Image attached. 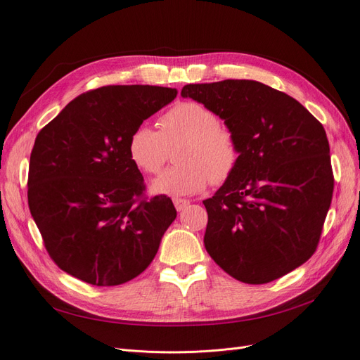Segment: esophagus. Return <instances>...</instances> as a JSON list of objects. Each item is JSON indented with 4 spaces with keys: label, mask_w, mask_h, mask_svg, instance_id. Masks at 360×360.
<instances>
[{
    "label": "esophagus",
    "mask_w": 360,
    "mask_h": 360,
    "mask_svg": "<svg viewBox=\"0 0 360 360\" xmlns=\"http://www.w3.org/2000/svg\"><path fill=\"white\" fill-rule=\"evenodd\" d=\"M174 201V205H176V209L179 210V212H181L184 207H188L189 205V200H181V198H174L172 200Z\"/></svg>",
    "instance_id": "1"
}]
</instances>
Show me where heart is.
Listing matches in <instances>:
<instances>
[{"mask_svg":"<svg viewBox=\"0 0 360 360\" xmlns=\"http://www.w3.org/2000/svg\"><path fill=\"white\" fill-rule=\"evenodd\" d=\"M160 130L136 126L127 141L129 158L146 174H158L165 165L169 148L180 144L177 167L163 171L151 191L168 197H189L205 189L209 181L222 184L233 176L240 147L233 130L209 106L195 101L174 105L160 118Z\"/></svg>","mask_w":360,"mask_h":360,"instance_id":"obj_1","label":"heart"}]
</instances>
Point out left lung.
I'll return each instance as SVG.
<instances>
[{
    "label": "left lung",
    "mask_w": 360,
    "mask_h": 360,
    "mask_svg": "<svg viewBox=\"0 0 360 360\" xmlns=\"http://www.w3.org/2000/svg\"><path fill=\"white\" fill-rule=\"evenodd\" d=\"M237 136L233 176L204 200L207 252L245 284H267L308 261L333 193L323 124L291 96L257 81L225 79L181 89Z\"/></svg>",
    "instance_id": "left-lung-1"
}]
</instances>
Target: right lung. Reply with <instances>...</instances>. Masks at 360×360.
Returning a JSON list of instances; mask_svg holds the SVG:
<instances>
[{
  "mask_svg": "<svg viewBox=\"0 0 360 360\" xmlns=\"http://www.w3.org/2000/svg\"><path fill=\"white\" fill-rule=\"evenodd\" d=\"M176 96V89L156 85L101 86L76 97L39 132L28 205L49 257L66 274L114 287L153 261L177 212L167 195L146 197L127 141Z\"/></svg>",
  "mask_w": 360,
  "mask_h": 360,
  "instance_id": "1",
  "label": "right lung"
}]
</instances>
